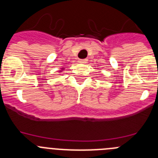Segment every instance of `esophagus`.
Wrapping results in <instances>:
<instances>
[{"label":"esophagus","instance_id":"1","mask_svg":"<svg viewBox=\"0 0 158 158\" xmlns=\"http://www.w3.org/2000/svg\"><path fill=\"white\" fill-rule=\"evenodd\" d=\"M78 63H87V59H79V62H78Z\"/></svg>","mask_w":158,"mask_h":158}]
</instances>
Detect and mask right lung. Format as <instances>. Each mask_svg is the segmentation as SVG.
Returning a JSON list of instances; mask_svg holds the SVG:
<instances>
[{
    "label": "right lung",
    "mask_w": 158,
    "mask_h": 158,
    "mask_svg": "<svg viewBox=\"0 0 158 158\" xmlns=\"http://www.w3.org/2000/svg\"><path fill=\"white\" fill-rule=\"evenodd\" d=\"M64 69H65V67H62L61 69H60L59 70V73H62V72H63V70H64Z\"/></svg>",
    "instance_id": "1"
}]
</instances>
